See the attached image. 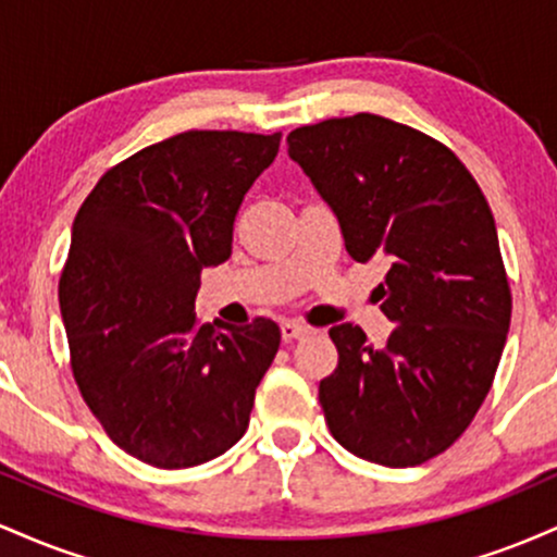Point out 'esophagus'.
<instances>
[{
  "label": "esophagus",
  "instance_id": "obj_1",
  "mask_svg": "<svg viewBox=\"0 0 557 557\" xmlns=\"http://www.w3.org/2000/svg\"><path fill=\"white\" fill-rule=\"evenodd\" d=\"M280 332H283V341L290 343V341H300V337H309L311 327H306V324L300 322H283L280 324Z\"/></svg>",
  "mask_w": 557,
  "mask_h": 557
}]
</instances>
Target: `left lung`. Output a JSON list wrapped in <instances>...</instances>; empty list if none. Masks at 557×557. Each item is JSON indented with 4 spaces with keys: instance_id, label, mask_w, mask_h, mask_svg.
<instances>
[{
    "instance_id": "left-lung-1",
    "label": "left lung",
    "mask_w": 557,
    "mask_h": 557,
    "mask_svg": "<svg viewBox=\"0 0 557 557\" xmlns=\"http://www.w3.org/2000/svg\"><path fill=\"white\" fill-rule=\"evenodd\" d=\"M287 154L341 222L345 251L387 267L385 348L359 324L330 330L337 367L319 382L332 437L389 469L445 453L487 398L510 327L495 220L463 162L426 133L359 112L304 125Z\"/></svg>"
}]
</instances>
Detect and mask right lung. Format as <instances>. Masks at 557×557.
Wrapping results in <instances>:
<instances>
[{"label":"right lung","instance_id":"obj_1","mask_svg":"<svg viewBox=\"0 0 557 557\" xmlns=\"http://www.w3.org/2000/svg\"><path fill=\"white\" fill-rule=\"evenodd\" d=\"M277 149L280 133H177L107 170L73 222L60 309L75 385L112 443L157 469L238 443L280 348L272 319L198 324L194 311Z\"/></svg>","mask_w":557,"mask_h":557}]
</instances>
